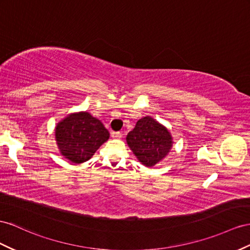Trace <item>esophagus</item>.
I'll return each mask as SVG.
<instances>
[{"label": "esophagus", "mask_w": 250, "mask_h": 250, "mask_svg": "<svg viewBox=\"0 0 250 250\" xmlns=\"http://www.w3.org/2000/svg\"><path fill=\"white\" fill-rule=\"evenodd\" d=\"M112 137L114 139H120L121 137H123V134H121L120 132H113L112 133Z\"/></svg>", "instance_id": "esophagus-1"}]
</instances>
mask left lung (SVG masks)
Instances as JSON below:
<instances>
[{
	"label": "left lung",
	"instance_id": "obj_1",
	"mask_svg": "<svg viewBox=\"0 0 250 250\" xmlns=\"http://www.w3.org/2000/svg\"><path fill=\"white\" fill-rule=\"evenodd\" d=\"M126 144L138 161L151 168L169 154L174 142L167 127L151 116H146L127 134Z\"/></svg>",
	"mask_w": 250,
	"mask_h": 250
}]
</instances>
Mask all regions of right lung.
<instances>
[{
    "instance_id": "1",
    "label": "right lung",
    "mask_w": 250,
    "mask_h": 250,
    "mask_svg": "<svg viewBox=\"0 0 250 250\" xmlns=\"http://www.w3.org/2000/svg\"><path fill=\"white\" fill-rule=\"evenodd\" d=\"M108 137L110 133L101 121L84 111L68 114L55 127L60 154L74 164L91 159Z\"/></svg>"
}]
</instances>
